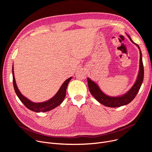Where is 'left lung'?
<instances>
[{
	"label": "left lung",
	"mask_w": 152,
	"mask_h": 152,
	"mask_svg": "<svg viewBox=\"0 0 152 152\" xmlns=\"http://www.w3.org/2000/svg\"><path fill=\"white\" fill-rule=\"evenodd\" d=\"M127 36H128L130 41L133 44L137 46L140 51V65L139 73L136 81H135V83L131 88L126 93L120 95V96L111 97L103 93L100 89L99 86L94 81H92L89 77L87 78V83H88V87L91 94L99 103L106 107L115 108L128 104L136 96L143 82V75H144V69H143L142 52L140 49L137 44L134 43L132 41V40L128 34H127Z\"/></svg>",
	"instance_id": "8db88e82"
}]
</instances>
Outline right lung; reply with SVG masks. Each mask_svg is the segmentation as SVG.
<instances>
[{
	"label": "right lung",
	"instance_id": "obj_1",
	"mask_svg": "<svg viewBox=\"0 0 152 152\" xmlns=\"http://www.w3.org/2000/svg\"><path fill=\"white\" fill-rule=\"evenodd\" d=\"M12 75H13V87H14L15 93L17 94L18 97L19 98V99L21 100V102L23 103V104L25 105L26 107H27L29 110L33 111H35V112H37V113L45 112V111H50L52 109L60 105L65 97L68 84L71 79H72V77H70L68 79H67L63 83V84L60 87V88L59 89L58 92L56 93V94L50 99L43 102L35 103L31 101L30 100L27 99L26 97L24 96V95L19 91L15 81L14 71H13V65H12Z\"/></svg>",
	"mask_w": 152,
	"mask_h": 152
}]
</instances>
